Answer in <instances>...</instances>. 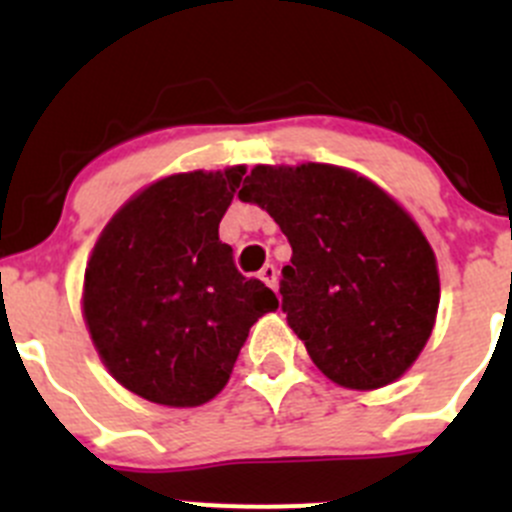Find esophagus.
I'll use <instances>...</instances> for the list:
<instances>
[{
  "instance_id": "34e87169",
  "label": "esophagus",
  "mask_w": 512,
  "mask_h": 512,
  "mask_svg": "<svg viewBox=\"0 0 512 512\" xmlns=\"http://www.w3.org/2000/svg\"><path fill=\"white\" fill-rule=\"evenodd\" d=\"M260 280L265 282V285H270L272 289H277V270L275 265H265L260 270Z\"/></svg>"
}]
</instances>
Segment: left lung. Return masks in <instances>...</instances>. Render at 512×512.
I'll return each mask as SVG.
<instances>
[{"mask_svg": "<svg viewBox=\"0 0 512 512\" xmlns=\"http://www.w3.org/2000/svg\"><path fill=\"white\" fill-rule=\"evenodd\" d=\"M237 198L267 210L292 245L282 312L317 369L356 391L401 379L441 299L416 220L369 178L329 163L255 165Z\"/></svg>", "mask_w": 512, "mask_h": 512, "instance_id": "1", "label": "left lung"}]
</instances>
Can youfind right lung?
Here are the masks:
<instances>
[{"label":"right lung","mask_w":512,"mask_h":512,"mask_svg":"<svg viewBox=\"0 0 512 512\" xmlns=\"http://www.w3.org/2000/svg\"><path fill=\"white\" fill-rule=\"evenodd\" d=\"M245 165L160 178L103 227L84 275V319L113 379L173 409L225 389L250 327L280 307L218 235Z\"/></svg>","instance_id":"1"}]
</instances>
